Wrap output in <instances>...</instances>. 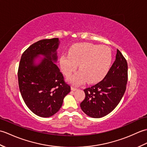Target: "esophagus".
Listing matches in <instances>:
<instances>
[{"label":"esophagus","instance_id":"1","mask_svg":"<svg viewBox=\"0 0 147 147\" xmlns=\"http://www.w3.org/2000/svg\"><path fill=\"white\" fill-rule=\"evenodd\" d=\"M77 90H78V88H75V87H73V86L71 87V90H72V91H73V92L76 91Z\"/></svg>","mask_w":147,"mask_h":147}]
</instances>
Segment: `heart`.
I'll return each instance as SVG.
<instances>
[{"label": "heart", "mask_w": 147, "mask_h": 147, "mask_svg": "<svg viewBox=\"0 0 147 147\" xmlns=\"http://www.w3.org/2000/svg\"><path fill=\"white\" fill-rule=\"evenodd\" d=\"M112 62L111 49L90 43H81L69 50L68 55H62L59 63L65 76H69L76 70L80 71L69 81L73 85L86 82L94 83L102 80L107 74Z\"/></svg>", "instance_id": "heart-1"}]
</instances>
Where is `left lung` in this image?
Here are the masks:
<instances>
[{"label":"left lung","mask_w":147,"mask_h":147,"mask_svg":"<svg viewBox=\"0 0 147 147\" xmlns=\"http://www.w3.org/2000/svg\"><path fill=\"white\" fill-rule=\"evenodd\" d=\"M127 64L117 49L115 61L102 81L84 90L85 98L80 104L88 116L100 118L109 114L120 102L126 91Z\"/></svg>","instance_id":"obj_1"}]
</instances>
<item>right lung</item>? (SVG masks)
I'll return each mask as SVG.
<instances>
[{"label":"right lung","instance_id":"right-lung-1","mask_svg":"<svg viewBox=\"0 0 147 147\" xmlns=\"http://www.w3.org/2000/svg\"><path fill=\"white\" fill-rule=\"evenodd\" d=\"M59 43V38H55L33 43L24 52L19 65L18 83L22 97L30 110L42 117L57 112L71 91L55 64Z\"/></svg>","mask_w":147,"mask_h":147}]
</instances>
